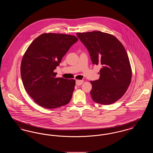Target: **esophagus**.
Returning a JSON list of instances; mask_svg holds the SVG:
<instances>
[{"mask_svg": "<svg viewBox=\"0 0 153 153\" xmlns=\"http://www.w3.org/2000/svg\"><path fill=\"white\" fill-rule=\"evenodd\" d=\"M83 82H84L83 80H76V84L77 85L79 86V85H81L83 83Z\"/></svg>", "mask_w": 153, "mask_h": 153, "instance_id": "1", "label": "esophagus"}]
</instances>
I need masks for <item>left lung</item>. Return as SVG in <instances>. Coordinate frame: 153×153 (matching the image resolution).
I'll use <instances>...</instances> for the list:
<instances>
[{"instance_id":"1","label":"left lung","mask_w":153,"mask_h":153,"mask_svg":"<svg viewBox=\"0 0 153 153\" xmlns=\"http://www.w3.org/2000/svg\"><path fill=\"white\" fill-rule=\"evenodd\" d=\"M94 64H100L99 80L91 81V95L96 102L109 105L126 93L131 83L132 71L123 45L111 34L99 31L78 33Z\"/></svg>"}]
</instances>
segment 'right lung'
Wrapping results in <instances>:
<instances>
[{
    "mask_svg": "<svg viewBox=\"0 0 153 153\" xmlns=\"http://www.w3.org/2000/svg\"><path fill=\"white\" fill-rule=\"evenodd\" d=\"M77 41L71 35L44 33L36 38L25 52L21 65L23 84L40 106L56 108L71 100L75 80L56 78L54 70Z\"/></svg>",
    "mask_w": 153,
    "mask_h": 153,
    "instance_id": "1",
    "label": "right lung"
}]
</instances>
